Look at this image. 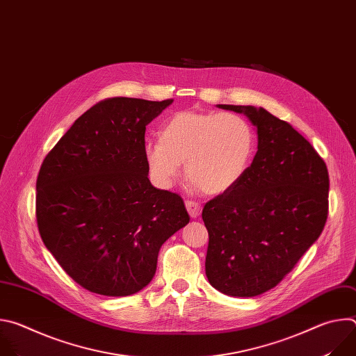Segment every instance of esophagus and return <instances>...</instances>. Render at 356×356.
I'll return each instance as SVG.
<instances>
[{
  "label": "esophagus",
  "mask_w": 356,
  "mask_h": 356,
  "mask_svg": "<svg viewBox=\"0 0 356 356\" xmlns=\"http://www.w3.org/2000/svg\"><path fill=\"white\" fill-rule=\"evenodd\" d=\"M186 209H187L191 218H197L201 213L200 202H195V201H191V200H186Z\"/></svg>",
  "instance_id": "1"
}]
</instances>
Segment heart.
<instances>
[{"label":"heart","instance_id":"obj_1","mask_svg":"<svg viewBox=\"0 0 356 356\" xmlns=\"http://www.w3.org/2000/svg\"><path fill=\"white\" fill-rule=\"evenodd\" d=\"M257 149V132L234 113L180 111L159 129V140L146 142L143 158L159 187L172 188L181 163L191 187L221 194L246 175Z\"/></svg>","mask_w":356,"mask_h":356}]
</instances>
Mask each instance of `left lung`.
<instances>
[{
  "label": "left lung",
  "instance_id": "1",
  "mask_svg": "<svg viewBox=\"0 0 356 356\" xmlns=\"http://www.w3.org/2000/svg\"><path fill=\"white\" fill-rule=\"evenodd\" d=\"M257 127L258 152L243 179L202 209L206 275L232 297H255L291 272L321 235L330 177L312 143L265 108L218 104Z\"/></svg>",
  "mask_w": 356,
  "mask_h": 356
}]
</instances>
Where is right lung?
<instances>
[{
	"label": "right lung",
	"mask_w": 356,
	"mask_h": 356,
	"mask_svg": "<svg viewBox=\"0 0 356 356\" xmlns=\"http://www.w3.org/2000/svg\"><path fill=\"white\" fill-rule=\"evenodd\" d=\"M173 99L114 97L79 117L36 180L44 246L81 287L131 296L154 279L161 246L188 224L181 197L150 184L146 125Z\"/></svg>",
	"instance_id": "obj_1"
}]
</instances>
